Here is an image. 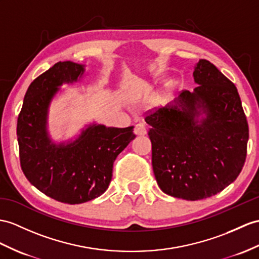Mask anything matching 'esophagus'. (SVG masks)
Returning a JSON list of instances; mask_svg holds the SVG:
<instances>
[{
  "label": "esophagus",
  "instance_id": "esophagus-1",
  "mask_svg": "<svg viewBox=\"0 0 259 259\" xmlns=\"http://www.w3.org/2000/svg\"><path fill=\"white\" fill-rule=\"evenodd\" d=\"M134 133L137 135V136H143V135H145L147 133V128H146V126H145L144 124H137L136 126H135V128H134Z\"/></svg>",
  "mask_w": 259,
  "mask_h": 259
}]
</instances>
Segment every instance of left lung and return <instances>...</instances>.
<instances>
[{"mask_svg": "<svg viewBox=\"0 0 259 259\" xmlns=\"http://www.w3.org/2000/svg\"><path fill=\"white\" fill-rule=\"evenodd\" d=\"M192 92L150 110L151 163L161 190L175 198H210L244 166L248 124L236 87L205 59L194 67Z\"/></svg>", "mask_w": 259, "mask_h": 259, "instance_id": "1", "label": "left lung"}]
</instances>
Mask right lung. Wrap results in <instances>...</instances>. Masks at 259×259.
<instances>
[{
	"instance_id": "add662e5",
	"label": "right lung",
	"mask_w": 259,
	"mask_h": 259,
	"mask_svg": "<svg viewBox=\"0 0 259 259\" xmlns=\"http://www.w3.org/2000/svg\"><path fill=\"white\" fill-rule=\"evenodd\" d=\"M84 65L59 61L37 77L26 91L17 119V141L25 177L59 202L80 204L103 194L112 179L113 162L136 137L134 126L106 127L91 123L66 142L48 133V113L62 84L78 82Z\"/></svg>"
}]
</instances>
